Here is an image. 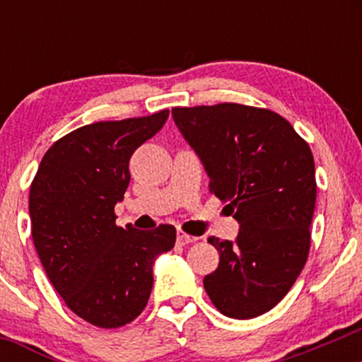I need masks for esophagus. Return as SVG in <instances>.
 <instances>
[{"label": "esophagus", "mask_w": 362, "mask_h": 362, "mask_svg": "<svg viewBox=\"0 0 362 362\" xmlns=\"http://www.w3.org/2000/svg\"><path fill=\"white\" fill-rule=\"evenodd\" d=\"M194 240H196L194 237H189L187 234H185V232H182V230H177L176 232L177 245H187V244H191V242H194Z\"/></svg>", "instance_id": "esophagus-1"}]
</instances>
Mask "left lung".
<instances>
[{
  "label": "left lung",
  "mask_w": 362,
  "mask_h": 362,
  "mask_svg": "<svg viewBox=\"0 0 362 362\" xmlns=\"http://www.w3.org/2000/svg\"><path fill=\"white\" fill-rule=\"evenodd\" d=\"M175 123L204 165L209 191L240 224L209 237L219 267L204 276L222 315L250 320L274 308L303 270L316 201L311 150L279 113L240 103L175 107Z\"/></svg>",
  "instance_id": "1"
}]
</instances>
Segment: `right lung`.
I'll list each match as a JSON object with an SVG mask.
<instances>
[{"instance_id": "obj_1", "label": "right lung", "mask_w": 362, "mask_h": 362, "mask_svg": "<svg viewBox=\"0 0 362 362\" xmlns=\"http://www.w3.org/2000/svg\"><path fill=\"white\" fill-rule=\"evenodd\" d=\"M168 115L77 128L49 148L31 182V234L44 270L69 308L98 328H118L145 310L155 259L175 247L173 226L118 227L113 211L130 182L132 155Z\"/></svg>"}]
</instances>
